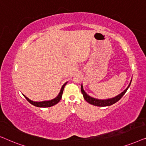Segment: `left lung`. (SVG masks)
<instances>
[{"label":"left lung","instance_id":"obj_1","mask_svg":"<svg viewBox=\"0 0 146 146\" xmlns=\"http://www.w3.org/2000/svg\"><path fill=\"white\" fill-rule=\"evenodd\" d=\"M131 80H132V79H131V81H130L129 85H128L127 88H126L125 90L123 91V92H121V93H120V94L117 95V96L114 97V98H112L106 99V100H99V99L92 98V97L89 96V95H87V93L84 91L82 84H81V93H82L83 98H84L85 100L86 101V102H88L89 104H90L91 105H93V106H99V107L110 106H111V105H113V104H115L116 102H117L118 101H119L120 99H121L122 97L123 96V95L126 93V91H127L128 88H129V86H130V85H131Z\"/></svg>","mask_w":146,"mask_h":146}]
</instances>
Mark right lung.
Segmentation results:
<instances>
[{
	"label": "right lung",
	"mask_w": 146,
	"mask_h": 146,
	"mask_svg": "<svg viewBox=\"0 0 146 146\" xmlns=\"http://www.w3.org/2000/svg\"><path fill=\"white\" fill-rule=\"evenodd\" d=\"M67 82H66L65 84H63V85L61 87V90H60L59 95H58V96L56 97L55 98H54L51 100L42 101V102H34V101L29 100V99L27 98V97L25 96V95H23V96H24L25 98L27 99V100L28 101V102L30 103L31 104L33 105L34 106L38 107V108H48V107H51V106H55V105L58 104V103L60 102V100H61V98H62V94H63L64 87H65V85L67 84Z\"/></svg>",
	"instance_id": "add662e5"
}]
</instances>
